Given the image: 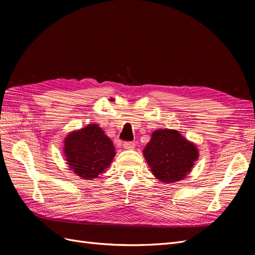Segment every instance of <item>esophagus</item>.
I'll return each mask as SVG.
<instances>
[{
  "mask_svg": "<svg viewBox=\"0 0 255 255\" xmlns=\"http://www.w3.org/2000/svg\"><path fill=\"white\" fill-rule=\"evenodd\" d=\"M122 145H123V148L127 149V150H133L135 148L136 143L133 142V141H128V142H123Z\"/></svg>",
  "mask_w": 255,
  "mask_h": 255,
  "instance_id": "34e87169",
  "label": "esophagus"
}]
</instances>
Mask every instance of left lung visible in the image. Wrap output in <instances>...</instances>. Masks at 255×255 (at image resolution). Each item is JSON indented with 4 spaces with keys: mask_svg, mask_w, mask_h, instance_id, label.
<instances>
[{
    "mask_svg": "<svg viewBox=\"0 0 255 255\" xmlns=\"http://www.w3.org/2000/svg\"><path fill=\"white\" fill-rule=\"evenodd\" d=\"M142 153L153 175L161 183L185 179L199 157L197 145L170 128L154 130Z\"/></svg>",
    "mask_w": 255,
    "mask_h": 255,
    "instance_id": "8db88e82",
    "label": "left lung"
}]
</instances>
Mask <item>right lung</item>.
I'll list each match as a JSON object with an SVG mask.
<instances>
[{
  "instance_id": "obj_1",
  "label": "right lung",
  "mask_w": 255,
  "mask_h": 255,
  "mask_svg": "<svg viewBox=\"0 0 255 255\" xmlns=\"http://www.w3.org/2000/svg\"><path fill=\"white\" fill-rule=\"evenodd\" d=\"M64 153L70 170L84 180L104 173L116 155L111 138L97 123L69 133L64 140Z\"/></svg>"
}]
</instances>
